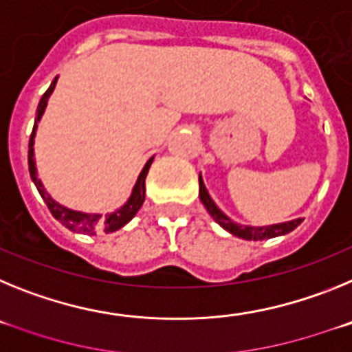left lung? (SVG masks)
<instances>
[{"mask_svg":"<svg viewBox=\"0 0 352 352\" xmlns=\"http://www.w3.org/2000/svg\"><path fill=\"white\" fill-rule=\"evenodd\" d=\"M199 199H201V203H203L204 208L208 210V213L211 214V219L219 223L222 229H226L227 232H231L232 236H238V238L241 239H248V241H263V239L276 238V236H285L291 231H294V229L303 222V219H294L289 220V222L272 223V226H241V223L229 219V217L214 204V201L211 199L210 192H208L201 174H199Z\"/></svg>","mask_w":352,"mask_h":352,"instance_id":"1","label":"left lung"}]
</instances>
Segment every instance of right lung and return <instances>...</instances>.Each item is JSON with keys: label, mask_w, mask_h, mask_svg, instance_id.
Masks as SVG:
<instances>
[{"label": "right lung", "mask_w": 352, "mask_h": 352, "mask_svg": "<svg viewBox=\"0 0 352 352\" xmlns=\"http://www.w3.org/2000/svg\"><path fill=\"white\" fill-rule=\"evenodd\" d=\"M56 82H58V77H54V80L51 82L49 89L42 95L38 102V107H36V120H35V126H33V132H31L30 138V149H28V166H30V176L31 182L35 183V186L38 188L40 195L45 201L47 208L51 210L52 217L56 220H60L67 229L74 232H80V234H88V236H95L96 232H114L121 227H125L130 220L138 214V211L141 210L142 203H144L146 197V176H148V170L153 164V158L151 157L148 162H146V166L142 167L141 174L138 176V182L133 185L132 194L130 197L126 199V203L123 204L118 210L111 211V213H86V211H79V210H72V208L63 206L61 203H58L56 199L51 197L47 190H45V186H43L42 179L38 178V170H36V160H35V135H36V129H38V123L42 120L43 113H45V107H47V102L51 98L52 91L56 88Z\"/></svg>", "instance_id": "obj_1"}]
</instances>
